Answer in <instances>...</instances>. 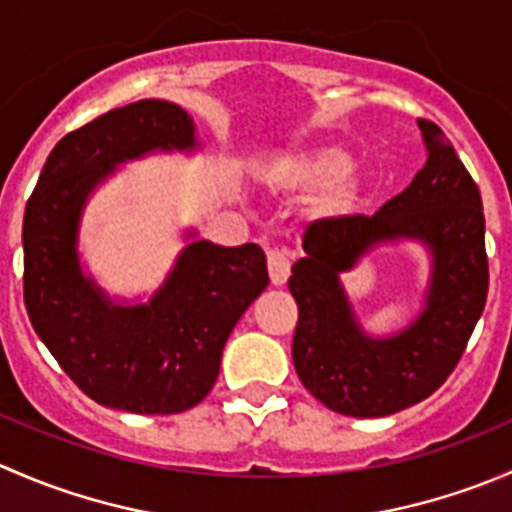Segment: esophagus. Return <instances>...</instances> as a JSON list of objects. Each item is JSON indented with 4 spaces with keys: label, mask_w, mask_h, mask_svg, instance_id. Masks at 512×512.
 I'll list each match as a JSON object with an SVG mask.
<instances>
[{
    "label": "esophagus",
    "mask_w": 512,
    "mask_h": 512,
    "mask_svg": "<svg viewBox=\"0 0 512 512\" xmlns=\"http://www.w3.org/2000/svg\"><path fill=\"white\" fill-rule=\"evenodd\" d=\"M289 267H292V262H289V255L285 250H280V247L267 250V270H270L272 285H285L289 277Z\"/></svg>",
    "instance_id": "1"
}]
</instances>
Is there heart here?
I'll use <instances>...</instances> for the list:
<instances>
[{"instance_id":"heart-1","label":"heart","mask_w":512,"mask_h":512,"mask_svg":"<svg viewBox=\"0 0 512 512\" xmlns=\"http://www.w3.org/2000/svg\"><path fill=\"white\" fill-rule=\"evenodd\" d=\"M349 168V156L339 148H317V151L307 153L299 163V175L307 183H324V180H332L337 175H342ZM354 188L347 180H339L337 185L329 193L332 205H347L352 200Z\"/></svg>"}]
</instances>
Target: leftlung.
<instances>
[{
    "mask_svg": "<svg viewBox=\"0 0 512 512\" xmlns=\"http://www.w3.org/2000/svg\"><path fill=\"white\" fill-rule=\"evenodd\" d=\"M426 165L379 213L307 225L289 292L299 317L292 361L299 381L344 416H389L428 399L461 361L488 297L485 218L476 180L433 121L418 118ZM418 236L434 250L432 292L399 338L369 340L355 327L338 272L374 241Z\"/></svg>",
    "mask_w": 512,
    "mask_h": 512,
    "instance_id": "left-lung-1",
    "label": "left lung"
}]
</instances>
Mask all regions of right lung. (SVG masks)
Wrapping results in <instances>:
<instances>
[{"instance_id":"right-lung-1","label":"right lung","mask_w":512,"mask_h":512,"mask_svg":"<svg viewBox=\"0 0 512 512\" xmlns=\"http://www.w3.org/2000/svg\"><path fill=\"white\" fill-rule=\"evenodd\" d=\"M193 146V118L180 106L128 103L66 133L27 200V314L69 379L101 406L158 416L198 406L215 386L232 327L270 285L265 252L252 242H193L141 307L108 304L81 275L76 227L98 180L151 148Z\"/></svg>"}]
</instances>
